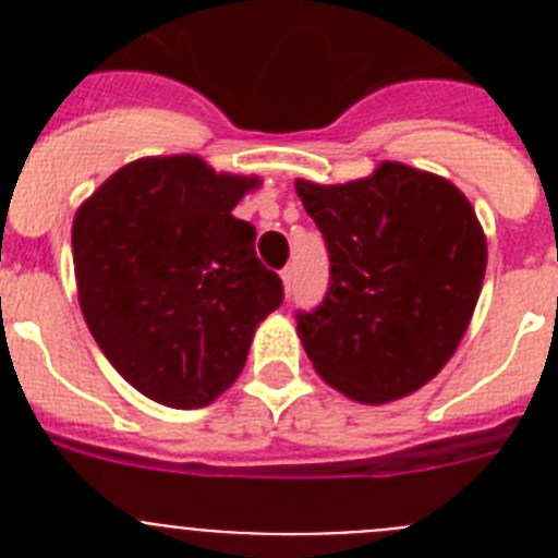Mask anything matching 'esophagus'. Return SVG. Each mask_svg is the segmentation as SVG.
<instances>
[{
	"label": "esophagus",
	"instance_id": "1",
	"mask_svg": "<svg viewBox=\"0 0 558 558\" xmlns=\"http://www.w3.org/2000/svg\"><path fill=\"white\" fill-rule=\"evenodd\" d=\"M282 282H284V290H293V282H295V270H293V265H288V268L282 270Z\"/></svg>",
	"mask_w": 558,
	"mask_h": 558
}]
</instances>
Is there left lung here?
I'll return each instance as SVG.
<instances>
[{
    "label": "left lung",
    "instance_id": "1",
    "mask_svg": "<svg viewBox=\"0 0 558 558\" xmlns=\"http://www.w3.org/2000/svg\"><path fill=\"white\" fill-rule=\"evenodd\" d=\"M295 192L329 254V288L295 313L315 372L354 402L383 405L445 368L470 327L486 236L463 192L383 161L368 179Z\"/></svg>",
    "mask_w": 558,
    "mask_h": 558
}]
</instances>
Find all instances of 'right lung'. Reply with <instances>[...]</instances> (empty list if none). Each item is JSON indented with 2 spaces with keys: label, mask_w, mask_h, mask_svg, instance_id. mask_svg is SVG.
<instances>
[{
  "label": "right lung",
  "mask_w": 558,
  "mask_h": 558,
  "mask_svg": "<svg viewBox=\"0 0 558 558\" xmlns=\"http://www.w3.org/2000/svg\"><path fill=\"white\" fill-rule=\"evenodd\" d=\"M256 184L198 156H156L113 172L77 209L83 318L111 366L159 405L215 402L282 304V279L256 259L254 226L231 215Z\"/></svg>",
  "instance_id": "right-lung-1"
}]
</instances>
